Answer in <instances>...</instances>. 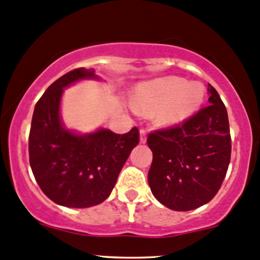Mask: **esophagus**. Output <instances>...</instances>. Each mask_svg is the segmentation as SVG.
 Segmentation results:
<instances>
[{
	"instance_id": "1",
	"label": "esophagus",
	"mask_w": 260,
	"mask_h": 260,
	"mask_svg": "<svg viewBox=\"0 0 260 260\" xmlns=\"http://www.w3.org/2000/svg\"><path fill=\"white\" fill-rule=\"evenodd\" d=\"M146 140H147V136H146V131L145 129H141L140 131V142L141 143H145Z\"/></svg>"
}]
</instances>
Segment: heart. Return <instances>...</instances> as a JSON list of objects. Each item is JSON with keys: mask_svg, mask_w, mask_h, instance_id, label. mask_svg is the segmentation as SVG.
I'll return each instance as SVG.
<instances>
[{"mask_svg": "<svg viewBox=\"0 0 260 260\" xmlns=\"http://www.w3.org/2000/svg\"><path fill=\"white\" fill-rule=\"evenodd\" d=\"M205 89L198 82L186 84L180 77H164L141 85L135 96V108L157 112L162 124H178L190 117L202 103Z\"/></svg>", "mask_w": 260, "mask_h": 260, "instance_id": "1", "label": "heart"}]
</instances>
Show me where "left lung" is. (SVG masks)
I'll use <instances>...</instances> for the list:
<instances>
[{"instance_id":"1","label":"left lung","mask_w":260,"mask_h":260,"mask_svg":"<svg viewBox=\"0 0 260 260\" xmlns=\"http://www.w3.org/2000/svg\"><path fill=\"white\" fill-rule=\"evenodd\" d=\"M210 104L181 124L153 131L148 185L156 200L174 211H190L210 202L221 188L231 157L228 110L208 85Z\"/></svg>"}]
</instances>
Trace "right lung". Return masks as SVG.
Returning <instances> with one entry per match:
<instances>
[{
	"label": "right lung",
	"instance_id": "right-lung-1",
	"mask_svg": "<svg viewBox=\"0 0 260 260\" xmlns=\"http://www.w3.org/2000/svg\"><path fill=\"white\" fill-rule=\"evenodd\" d=\"M98 79L94 70H72L55 80L35 104L29 135V161L38 185L57 205L87 208L112 193L131 151L140 142L137 127L124 135L99 129L76 135L59 117L64 87Z\"/></svg>",
	"mask_w": 260,
	"mask_h": 260
}]
</instances>
